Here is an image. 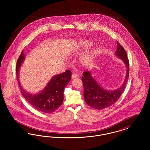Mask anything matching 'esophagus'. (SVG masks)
<instances>
[{"mask_svg": "<svg viewBox=\"0 0 150 150\" xmlns=\"http://www.w3.org/2000/svg\"><path fill=\"white\" fill-rule=\"evenodd\" d=\"M78 76V75L76 73H73L72 75V79L76 78Z\"/></svg>", "mask_w": 150, "mask_h": 150, "instance_id": "obj_1", "label": "esophagus"}]
</instances>
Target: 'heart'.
<instances>
[{"instance_id": "obj_1", "label": "heart", "mask_w": 150, "mask_h": 150, "mask_svg": "<svg viewBox=\"0 0 150 150\" xmlns=\"http://www.w3.org/2000/svg\"><path fill=\"white\" fill-rule=\"evenodd\" d=\"M92 44V42L89 40H86L84 42H80L76 45L73 46L72 47V52H76L78 50L81 49V48H86L90 47ZM95 52H90L86 54L84 56L81 58V62L83 64H86L90 62L94 56Z\"/></svg>"}]
</instances>
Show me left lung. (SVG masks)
<instances>
[{"label": "left lung", "instance_id": "obj_1", "mask_svg": "<svg viewBox=\"0 0 150 150\" xmlns=\"http://www.w3.org/2000/svg\"><path fill=\"white\" fill-rule=\"evenodd\" d=\"M117 48L115 52L117 56L124 61L127 68L125 80L121 87L115 91L103 89L95 81L89 71H84L81 80L84 86V97L86 103L97 110H103L114 105L120 97L127 84L129 75V62L124 48L117 41Z\"/></svg>", "mask_w": 150, "mask_h": 150}]
</instances>
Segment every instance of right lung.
<instances>
[{
    "mask_svg": "<svg viewBox=\"0 0 150 150\" xmlns=\"http://www.w3.org/2000/svg\"><path fill=\"white\" fill-rule=\"evenodd\" d=\"M25 56L22 52L18 57L16 72L17 83L24 98L36 110L44 113H51L55 111L62 104L64 100V91L71 78V72L68 70L62 74L53 77L41 93L35 95L27 93L20 85L18 79V72L24 59Z\"/></svg>",
    "mask_w": 150,
    "mask_h": 150,
    "instance_id": "add662e5",
    "label": "right lung"
}]
</instances>
